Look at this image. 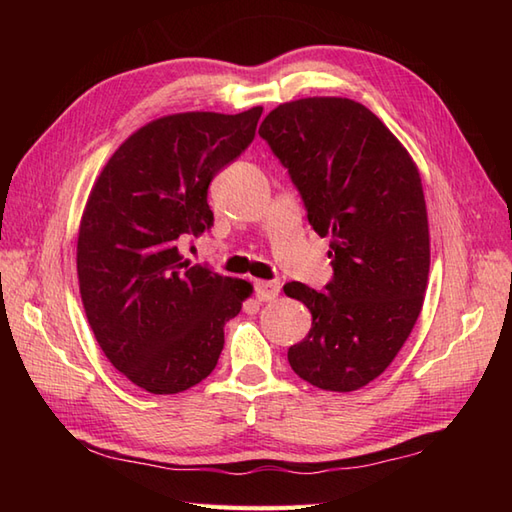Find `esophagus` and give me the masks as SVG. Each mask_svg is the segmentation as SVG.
Listing matches in <instances>:
<instances>
[{
    "label": "esophagus",
    "instance_id": "1",
    "mask_svg": "<svg viewBox=\"0 0 512 512\" xmlns=\"http://www.w3.org/2000/svg\"><path fill=\"white\" fill-rule=\"evenodd\" d=\"M279 281H255V297L259 301H273L279 295Z\"/></svg>",
    "mask_w": 512,
    "mask_h": 512
}]
</instances>
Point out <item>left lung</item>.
<instances>
[{"instance_id": "obj_1", "label": "left lung", "mask_w": 512, "mask_h": 512, "mask_svg": "<svg viewBox=\"0 0 512 512\" xmlns=\"http://www.w3.org/2000/svg\"><path fill=\"white\" fill-rule=\"evenodd\" d=\"M259 136L288 169L310 226L330 237L323 292L284 286L312 312L288 363L319 389H361L394 361L422 310L429 222L418 167L376 114L336 96L275 107Z\"/></svg>"}]
</instances>
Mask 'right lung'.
Here are the masks:
<instances>
[{"label": "right lung", "mask_w": 512, "mask_h": 512, "mask_svg": "<svg viewBox=\"0 0 512 512\" xmlns=\"http://www.w3.org/2000/svg\"><path fill=\"white\" fill-rule=\"evenodd\" d=\"M259 116L262 107L151 121L114 151L85 204L76 244L85 314L110 363L149 394L209 376L226 321L253 292L191 266L180 244L213 226L209 184L253 143Z\"/></svg>", "instance_id": "add662e5"}]
</instances>
